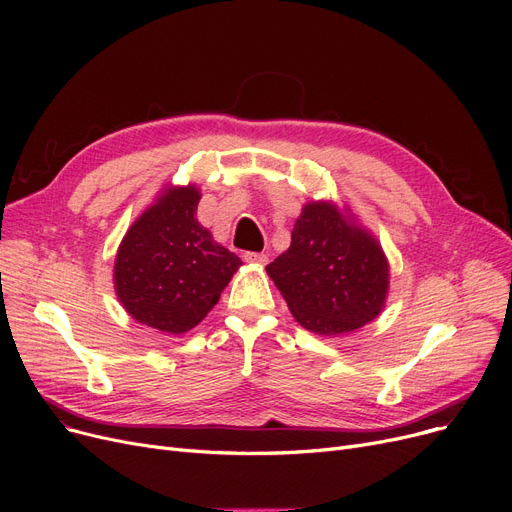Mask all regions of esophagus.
<instances>
[{
  "instance_id": "obj_1",
  "label": "esophagus",
  "mask_w": 512,
  "mask_h": 512,
  "mask_svg": "<svg viewBox=\"0 0 512 512\" xmlns=\"http://www.w3.org/2000/svg\"><path fill=\"white\" fill-rule=\"evenodd\" d=\"M245 261L257 263V265H265V263H267V255H265V253H253V251H249V253H245Z\"/></svg>"
}]
</instances>
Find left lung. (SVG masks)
<instances>
[{
    "label": "left lung",
    "mask_w": 512,
    "mask_h": 512,
    "mask_svg": "<svg viewBox=\"0 0 512 512\" xmlns=\"http://www.w3.org/2000/svg\"><path fill=\"white\" fill-rule=\"evenodd\" d=\"M265 270L294 319L321 336L353 332L386 305L390 265L380 242L330 201L303 207L288 251Z\"/></svg>",
    "instance_id": "1"
}]
</instances>
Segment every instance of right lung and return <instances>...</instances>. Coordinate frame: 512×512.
<instances>
[{
  "label": "right lung",
  "instance_id": "1",
  "mask_svg": "<svg viewBox=\"0 0 512 512\" xmlns=\"http://www.w3.org/2000/svg\"><path fill=\"white\" fill-rule=\"evenodd\" d=\"M195 184L166 186L124 234L114 288L126 313L166 334H184L220 301L242 261L197 222Z\"/></svg>",
  "mask_w": 512,
  "mask_h": 512
}]
</instances>
